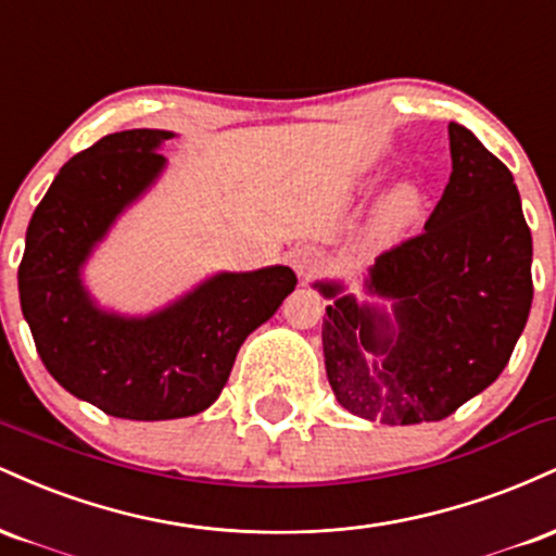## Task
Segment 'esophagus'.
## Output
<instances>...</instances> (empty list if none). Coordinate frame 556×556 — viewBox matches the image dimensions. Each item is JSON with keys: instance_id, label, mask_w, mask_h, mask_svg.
<instances>
[{"instance_id": "esophagus-1", "label": "esophagus", "mask_w": 556, "mask_h": 556, "mask_svg": "<svg viewBox=\"0 0 556 556\" xmlns=\"http://www.w3.org/2000/svg\"><path fill=\"white\" fill-rule=\"evenodd\" d=\"M290 261H292V269H295L303 279L316 277V274L324 269V256L311 245L295 248V251L290 253Z\"/></svg>"}]
</instances>
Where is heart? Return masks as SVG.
<instances>
[{
	"mask_svg": "<svg viewBox=\"0 0 556 556\" xmlns=\"http://www.w3.org/2000/svg\"><path fill=\"white\" fill-rule=\"evenodd\" d=\"M420 212V193L413 185H400L387 195L381 206V225L387 229H402L410 225Z\"/></svg>",
	"mask_w": 556,
	"mask_h": 556,
	"instance_id": "1",
	"label": "heart"
}]
</instances>
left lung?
<instances>
[{
	"mask_svg": "<svg viewBox=\"0 0 556 556\" xmlns=\"http://www.w3.org/2000/svg\"><path fill=\"white\" fill-rule=\"evenodd\" d=\"M452 175L418 238L381 253L355 298L342 279L321 342L344 410L387 426L442 420L504 371L533 303V240L513 172L450 123Z\"/></svg>",
	"mask_w": 556,
	"mask_h": 556,
	"instance_id": "obj_1",
	"label": "left lung"
}]
</instances>
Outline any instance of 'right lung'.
I'll return each instance as SVG.
<instances>
[{"label": "right lung", "instance_id": "1", "mask_svg": "<svg viewBox=\"0 0 556 556\" xmlns=\"http://www.w3.org/2000/svg\"><path fill=\"white\" fill-rule=\"evenodd\" d=\"M172 130L112 132L73 156L30 216L21 308L47 371L78 400L127 420L188 418L214 405L240 344L295 290L290 266L216 271L143 316L91 295L83 269L167 169Z\"/></svg>", "mask_w": 556, "mask_h": 556}]
</instances>
